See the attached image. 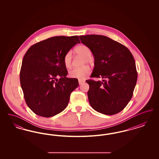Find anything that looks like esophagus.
Masks as SVG:
<instances>
[{"label": "esophagus", "mask_w": 159, "mask_h": 159, "mask_svg": "<svg viewBox=\"0 0 159 159\" xmlns=\"http://www.w3.org/2000/svg\"><path fill=\"white\" fill-rule=\"evenodd\" d=\"M84 82V81H83V80H79V85H81V84H83Z\"/></svg>", "instance_id": "34e87169"}]
</instances>
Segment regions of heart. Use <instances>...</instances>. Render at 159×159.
Returning <instances> with one entry per match:
<instances>
[{
    "label": "heart",
    "instance_id": "b5f03b06",
    "mask_svg": "<svg viewBox=\"0 0 159 159\" xmlns=\"http://www.w3.org/2000/svg\"><path fill=\"white\" fill-rule=\"evenodd\" d=\"M75 52L84 58V62H89L91 61V52L90 49L87 46L81 45L77 46ZM63 62L67 68H70L71 66L72 55L71 51H68L65 53L63 57ZM91 73V69L88 67H84L82 68H75L70 70L68 75L70 77L76 78L79 79H83L88 76Z\"/></svg>",
    "mask_w": 159,
    "mask_h": 159
}]
</instances>
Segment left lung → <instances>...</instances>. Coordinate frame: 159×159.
I'll list each match as a JSON object with an SVG mask.
<instances>
[{
  "label": "left lung",
  "mask_w": 159,
  "mask_h": 159,
  "mask_svg": "<svg viewBox=\"0 0 159 159\" xmlns=\"http://www.w3.org/2000/svg\"><path fill=\"white\" fill-rule=\"evenodd\" d=\"M82 43L93 55L95 67L91 77H102V82L87 80L91 107L99 113L113 115L122 111L132 98L138 73L135 61L128 49L105 36H80Z\"/></svg>",
  "instance_id": "1"
}]
</instances>
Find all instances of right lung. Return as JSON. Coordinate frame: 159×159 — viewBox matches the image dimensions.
I'll list each match as a JSON object with an SVG mask.
<instances>
[{"label":"right lung","mask_w":159,"mask_h":159,"mask_svg":"<svg viewBox=\"0 0 159 159\" xmlns=\"http://www.w3.org/2000/svg\"><path fill=\"white\" fill-rule=\"evenodd\" d=\"M80 42L78 36H55L31 46L25 53L20 79L27 105L38 116L50 117L68 105L78 80L67 78L65 53Z\"/></svg>","instance_id":"1"}]
</instances>
